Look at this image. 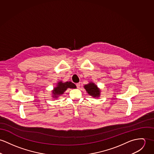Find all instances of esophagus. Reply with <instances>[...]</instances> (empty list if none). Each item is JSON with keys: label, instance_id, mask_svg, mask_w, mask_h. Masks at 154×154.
<instances>
[{"label": "esophagus", "instance_id": "esophagus-1", "mask_svg": "<svg viewBox=\"0 0 154 154\" xmlns=\"http://www.w3.org/2000/svg\"><path fill=\"white\" fill-rule=\"evenodd\" d=\"M76 86H77V87L78 88H80V83H77V84H76Z\"/></svg>", "mask_w": 154, "mask_h": 154}]
</instances>
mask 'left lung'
<instances>
[{
    "mask_svg": "<svg viewBox=\"0 0 154 154\" xmlns=\"http://www.w3.org/2000/svg\"><path fill=\"white\" fill-rule=\"evenodd\" d=\"M85 88L90 96H92L94 97H97L100 96V90L93 83H90L85 85Z\"/></svg>",
    "mask_w": 154,
    "mask_h": 154,
    "instance_id": "left-lung-1",
    "label": "left lung"
}]
</instances>
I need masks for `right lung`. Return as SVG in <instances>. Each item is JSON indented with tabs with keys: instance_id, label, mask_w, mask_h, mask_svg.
I'll return each instance as SVG.
<instances>
[{
	"instance_id": "add662e5",
	"label": "right lung",
	"mask_w": 154,
	"mask_h": 154,
	"mask_svg": "<svg viewBox=\"0 0 154 154\" xmlns=\"http://www.w3.org/2000/svg\"><path fill=\"white\" fill-rule=\"evenodd\" d=\"M75 88L76 85L72 82H66V83H62L61 82H59L58 83L57 87H56L54 90L52 91L53 93V97L55 98H57L58 95H61L63 94V93L68 88Z\"/></svg>"
}]
</instances>
